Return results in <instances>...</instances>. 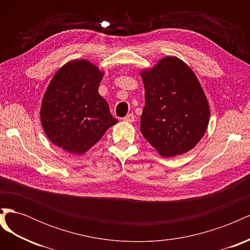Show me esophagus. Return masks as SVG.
<instances>
[{
	"label": "esophagus",
	"mask_w": 250,
	"mask_h": 250,
	"mask_svg": "<svg viewBox=\"0 0 250 250\" xmlns=\"http://www.w3.org/2000/svg\"><path fill=\"white\" fill-rule=\"evenodd\" d=\"M123 120L125 121V122L132 123L133 121H134V116H133V113H129V115H127L125 118H123Z\"/></svg>",
	"instance_id": "obj_1"
}]
</instances>
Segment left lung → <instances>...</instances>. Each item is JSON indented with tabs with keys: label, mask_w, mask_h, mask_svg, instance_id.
Here are the masks:
<instances>
[{
	"label": "left lung",
	"mask_w": 250,
	"mask_h": 250,
	"mask_svg": "<svg viewBox=\"0 0 250 250\" xmlns=\"http://www.w3.org/2000/svg\"><path fill=\"white\" fill-rule=\"evenodd\" d=\"M145 107L140 130L158 154L171 157L193 149L209 120V105L196 75L183 60L167 56L141 71Z\"/></svg>",
	"instance_id": "1"
}]
</instances>
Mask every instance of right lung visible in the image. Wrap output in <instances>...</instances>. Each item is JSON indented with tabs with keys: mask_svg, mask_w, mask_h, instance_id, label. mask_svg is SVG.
<instances>
[{
	"mask_svg": "<svg viewBox=\"0 0 250 250\" xmlns=\"http://www.w3.org/2000/svg\"><path fill=\"white\" fill-rule=\"evenodd\" d=\"M103 72L86 59H75L53 76L43 95L41 122L49 140L81 155L118 123L98 93Z\"/></svg>",
	"mask_w": 250,
	"mask_h": 250,
	"instance_id": "1",
	"label": "right lung"
}]
</instances>
